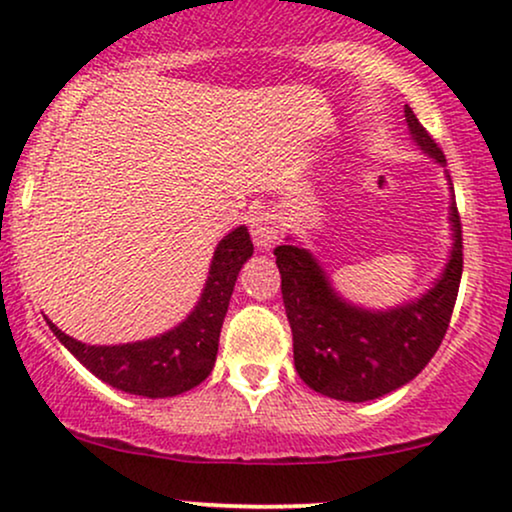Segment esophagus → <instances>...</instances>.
<instances>
[{
  "mask_svg": "<svg viewBox=\"0 0 512 512\" xmlns=\"http://www.w3.org/2000/svg\"><path fill=\"white\" fill-rule=\"evenodd\" d=\"M251 237L258 249H270L280 237V218L273 211H258L251 216Z\"/></svg>",
  "mask_w": 512,
  "mask_h": 512,
  "instance_id": "esophagus-1",
  "label": "esophagus"
}]
</instances>
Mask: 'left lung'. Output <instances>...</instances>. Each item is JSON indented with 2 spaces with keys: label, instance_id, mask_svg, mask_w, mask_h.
I'll return each instance as SVG.
<instances>
[{
  "label": "left lung",
  "instance_id": "8db88e82",
  "mask_svg": "<svg viewBox=\"0 0 512 512\" xmlns=\"http://www.w3.org/2000/svg\"><path fill=\"white\" fill-rule=\"evenodd\" d=\"M410 137L446 168L444 151L406 106ZM451 254L434 285L418 299L375 311L346 301L311 251L292 237L277 246L282 301L294 337L299 377L318 394L337 401L380 399L413 380L437 353L449 330L463 275V235L451 175Z\"/></svg>",
  "mask_w": 512,
  "mask_h": 512
}]
</instances>
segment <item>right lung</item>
<instances>
[{
    "mask_svg": "<svg viewBox=\"0 0 512 512\" xmlns=\"http://www.w3.org/2000/svg\"><path fill=\"white\" fill-rule=\"evenodd\" d=\"M251 254H254V244L244 225L235 227L230 235L220 239L213 251L204 292L194 311L180 325L159 337L130 344L92 346L68 337L49 318L47 325L92 375L111 387L135 396H147V399L178 396L211 375L232 289H235L239 270Z\"/></svg>",
    "mask_w": 512,
    "mask_h": 512,
    "instance_id": "add662e5",
    "label": "right lung"
}]
</instances>
